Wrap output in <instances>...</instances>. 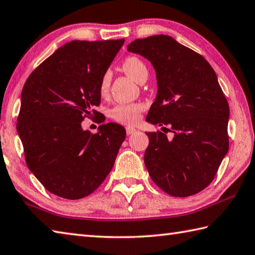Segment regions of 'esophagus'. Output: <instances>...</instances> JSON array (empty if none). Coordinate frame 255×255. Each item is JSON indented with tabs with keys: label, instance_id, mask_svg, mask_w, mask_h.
Returning <instances> with one entry per match:
<instances>
[{
	"label": "esophagus",
	"instance_id": "obj_1",
	"mask_svg": "<svg viewBox=\"0 0 255 255\" xmlns=\"http://www.w3.org/2000/svg\"><path fill=\"white\" fill-rule=\"evenodd\" d=\"M136 131H137L136 129L132 128V127H126V132H127L128 136H129V134H133Z\"/></svg>",
	"mask_w": 255,
	"mask_h": 255
}]
</instances>
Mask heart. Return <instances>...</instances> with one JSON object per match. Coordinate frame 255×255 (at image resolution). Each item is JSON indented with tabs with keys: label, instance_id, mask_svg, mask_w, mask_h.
<instances>
[{
	"label": "heart",
	"instance_id": "heart-1",
	"mask_svg": "<svg viewBox=\"0 0 255 255\" xmlns=\"http://www.w3.org/2000/svg\"><path fill=\"white\" fill-rule=\"evenodd\" d=\"M122 67L128 76H130L134 82L139 83L143 77H148V68L140 58L136 56H128L124 59ZM112 81V73L107 71L105 72L102 81L99 91L102 95L107 94L109 86H111ZM142 111V106L140 104H130V105H118L111 112V116L118 123L132 125L136 123L140 113Z\"/></svg>",
	"mask_w": 255,
	"mask_h": 255
}]
</instances>
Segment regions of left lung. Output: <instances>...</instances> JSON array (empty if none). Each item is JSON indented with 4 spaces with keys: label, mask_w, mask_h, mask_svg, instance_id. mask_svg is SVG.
Here are the masks:
<instances>
[{
    "label": "left lung",
    "mask_w": 255,
    "mask_h": 255,
    "mask_svg": "<svg viewBox=\"0 0 255 255\" xmlns=\"http://www.w3.org/2000/svg\"><path fill=\"white\" fill-rule=\"evenodd\" d=\"M127 49L148 59L156 72L157 96L146 121L169 125L173 132L172 139L147 132L149 176L173 197L202 191L229 150L230 109L216 72L200 54L168 35L134 39Z\"/></svg>",
    "instance_id": "left-lung-1"
}]
</instances>
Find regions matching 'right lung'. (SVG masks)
I'll use <instances>...</instances> for the list:
<instances>
[{"label":"right lung","mask_w":255,"mask_h":255,"mask_svg":"<svg viewBox=\"0 0 255 255\" xmlns=\"http://www.w3.org/2000/svg\"><path fill=\"white\" fill-rule=\"evenodd\" d=\"M125 43L72 41L57 48L25 82L17 133L31 172L46 190L69 200L93 193L111 172L126 130L101 125L84 130L85 117L97 116L101 81Z\"/></svg>","instance_id":"obj_1"}]
</instances>
